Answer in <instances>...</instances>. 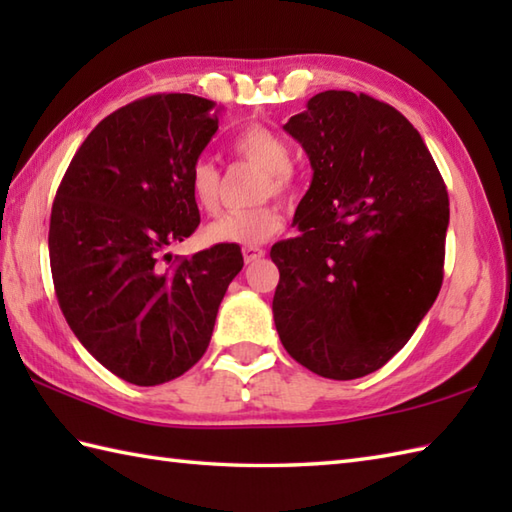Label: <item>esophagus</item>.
<instances>
[{"label": "esophagus", "instance_id": "1", "mask_svg": "<svg viewBox=\"0 0 512 512\" xmlns=\"http://www.w3.org/2000/svg\"><path fill=\"white\" fill-rule=\"evenodd\" d=\"M242 253H244V262L253 264V262H257V259H262L266 255V250L259 246H244Z\"/></svg>", "mask_w": 512, "mask_h": 512}]
</instances>
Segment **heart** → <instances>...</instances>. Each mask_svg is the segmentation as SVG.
<instances>
[{
  "label": "heart",
  "mask_w": 512,
  "mask_h": 512,
  "mask_svg": "<svg viewBox=\"0 0 512 512\" xmlns=\"http://www.w3.org/2000/svg\"><path fill=\"white\" fill-rule=\"evenodd\" d=\"M235 154L264 171L257 195H288L292 189V154L284 138L264 125H248L233 140ZM189 189L195 204L206 213H215L222 202V173L211 160H198L189 173ZM284 228V215L277 204H259L253 209L224 213L204 228L211 244L257 246L268 242Z\"/></svg>",
  "instance_id": "heart-1"
}]
</instances>
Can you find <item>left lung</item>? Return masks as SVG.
Returning a JSON list of instances; mask_svg holds the SVG:
<instances>
[{
    "mask_svg": "<svg viewBox=\"0 0 512 512\" xmlns=\"http://www.w3.org/2000/svg\"><path fill=\"white\" fill-rule=\"evenodd\" d=\"M284 129L312 182L299 235L270 248L279 339L314 374L361 378L405 347L438 297L447 187L407 118L367 94L321 92Z\"/></svg>",
    "mask_w": 512,
    "mask_h": 512,
    "instance_id": "8db88e82",
    "label": "left lung"
}]
</instances>
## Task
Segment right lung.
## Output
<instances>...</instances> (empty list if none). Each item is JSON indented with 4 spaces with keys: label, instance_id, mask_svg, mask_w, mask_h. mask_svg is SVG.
<instances>
[{
    "label": "right lung",
    "instance_id": "add662e5",
    "mask_svg": "<svg viewBox=\"0 0 512 512\" xmlns=\"http://www.w3.org/2000/svg\"><path fill=\"white\" fill-rule=\"evenodd\" d=\"M215 103L154 94L96 125L76 151L50 215L54 292L96 361L132 385L182 376L209 347L217 308L244 266L215 244L171 264L200 224L191 167L217 132Z\"/></svg>",
    "mask_w": 512,
    "mask_h": 512
}]
</instances>
